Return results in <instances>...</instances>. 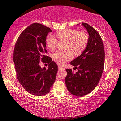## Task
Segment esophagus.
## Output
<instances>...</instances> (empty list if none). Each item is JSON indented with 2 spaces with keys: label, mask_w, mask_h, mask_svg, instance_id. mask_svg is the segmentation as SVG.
Instances as JSON below:
<instances>
[{
  "label": "esophagus",
  "mask_w": 121,
  "mask_h": 121,
  "mask_svg": "<svg viewBox=\"0 0 121 121\" xmlns=\"http://www.w3.org/2000/svg\"><path fill=\"white\" fill-rule=\"evenodd\" d=\"M63 69V68L62 67H61V66H60V65L58 66V69H59V70H61V69Z\"/></svg>",
  "instance_id": "obj_1"
}]
</instances>
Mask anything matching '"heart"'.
<instances>
[{"mask_svg":"<svg viewBox=\"0 0 121 121\" xmlns=\"http://www.w3.org/2000/svg\"><path fill=\"white\" fill-rule=\"evenodd\" d=\"M57 36L60 41H67L65 48L67 50L58 51L53 54V59L59 65H63L73 57V51L76 55H79L86 47L89 37L85 32L74 29H68L58 31ZM57 41L52 35H49L46 39V43L51 49L56 47Z\"/></svg>","mask_w":121,"mask_h":121,"instance_id":"obj_1","label":"heart"}]
</instances>
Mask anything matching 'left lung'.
I'll return each instance as SVG.
<instances>
[{
    "label": "left lung",
    "mask_w": 121,
    "mask_h": 121,
    "mask_svg": "<svg viewBox=\"0 0 121 121\" xmlns=\"http://www.w3.org/2000/svg\"><path fill=\"white\" fill-rule=\"evenodd\" d=\"M82 25L89 34L88 43L82 53L70 62L74 70L77 69L78 72L66 69L67 75L64 79L69 92L80 97L90 93L96 86L105 63V51L100 35L89 24L82 22Z\"/></svg>",
    "instance_id": "1"
}]
</instances>
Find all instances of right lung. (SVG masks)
<instances>
[{
	"mask_svg": "<svg viewBox=\"0 0 121 121\" xmlns=\"http://www.w3.org/2000/svg\"><path fill=\"white\" fill-rule=\"evenodd\" d=\"M52 30L39 23L28 26L20 35L14 51V62L18 80L32 95L40 96L50 91L58 72L57 64L44 55L46 37ZM41 60L49 63V68H41Z\"/></svg>",
	"mask_w": 121,
	"mask_h": 121,
	"instance_id": "right-lung-1",
	"label": "right lung"
}]
</instances>
